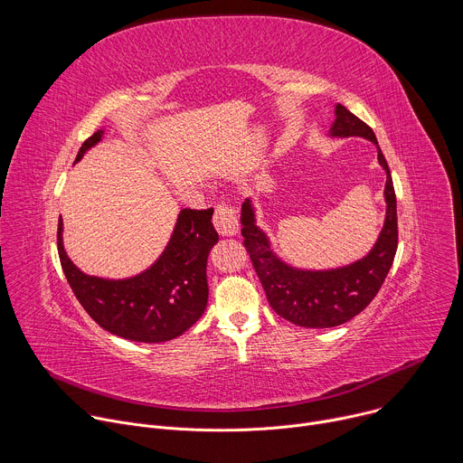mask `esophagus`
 <instances>
[{
    "instance_id": "34e87169",
    "label": "esophagus",
    "mask_w": 463,
    "mask_h": 463,
    "mask_svg": "<svg viewBox=\"0 0 463 463\" xmlns=\"http://www.w3.org/2000/svg\"><path fill=\"white\" fill-rule=\"evenodd\" d=\"M214 227L222 236L238 234V218L229 205H218L214 211Z\"/></svg>"
}]
</instances>
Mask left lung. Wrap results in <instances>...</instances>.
Returning a JSON list of instances; mask_svg holds the SVG:
<instances>
[{"mask_svg": "<svg viewBox=\"0 0 463 463\" xmlns=\"http://www.w3.org/2000/svg\"><path fill=\"white\" fill-rule=\"evenodd\" d=\"M335 120L329 137H363L375 145L377 163L386 174L383 229L373 247L359 260L332 269L295 268L282 260L268 236L258 227L256 209L250 197L241 205V236L256 275L268 295L271 307L286 320L302 327H335L359 315L381 289L398 249V213L390 168L370 126L345 106H334Z\"/></svg>", "mask_w": 463, "mask_h": 463, "instance_id": "1", "label": "left lung"}]
</instances>
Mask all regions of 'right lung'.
<instances>
[{
	"label": "right lung",
	"instance_id": "add662e5",
	"mask_svg": "<svg viewBox=\"0 0 463 463\" xmlns=\"http://www.w3.org/2000/svg\"><path fill=\"white\" fill-rule=\"evenodd\" d=\"M104 137V128L84 141L75 163ZM213 209H183L172 236L152 266L128 279H102L79 269L63 249L58 218V254L65 279L90 317L106 332L134 343H166L197 322L207 307V258L218 243Z\"/></svg>",
	"mask_w": 463,
	"mask_h": 463
}]
</instances>
